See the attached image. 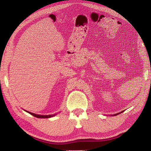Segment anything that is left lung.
I'll return each mask as SVG.
<instances>
[{
	"mask_svg": "<svg viewBox=\"0 0 151 151\" xmlns=\"http://www.w3.org/2000/svg\"><path fill=\"white\" fill-rule=\"evenodd\" d=\"M123 111H121V112H120V113H116V114H115V115H113V116H116V115H118V114H120V113H122Z\"/></svg>",
	"mask_w": 151,
	"mask_h": 151,
	"instance_id": "8db88e82",
	"label": "left lung"
}]
</instances>
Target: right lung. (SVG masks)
Listing matches in <instances>:
<instances>
[{"instance_id":"1","label":"right lung","mask_w":151,"mask_h":151,"mask_svg":"<svg viewBox=\"0 0 151 151\" xmlns=\"http://www.w3.org/2000/svg\"><path fill=\"white\" fill-rule=\"evenodd\" d=\"M24 111H26V110H24ZM26 111L29 113V114H31V115H33V116H35L36 118H48L53 117V116L56 115V114H54V115H36V114L31 113V112L28 111Z\"/></svg>"}]
</instances>
